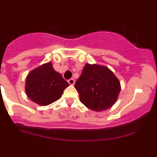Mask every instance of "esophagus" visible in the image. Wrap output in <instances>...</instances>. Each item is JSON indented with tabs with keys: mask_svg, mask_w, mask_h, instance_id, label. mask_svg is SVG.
<instances>
[{
	"mask_svg": "<svg viewBox=\"0 0 157 157\" xmlns=\"http://www.w3.org/2000/svg\"><path fill=\"white\" fill-rule=\"evenodd\" d=\"M68 83H69L70 85H74L75 83V80H74V79L71 78L70 80H68Z\"/></svg>",
	"mask_w": 157,
	"mask_h": 157,
	"instance_id": "1",
	"label": "esophagus"
}]
</instances>
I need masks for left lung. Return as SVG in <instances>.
Segmentation results:
<instances>
[{"instance_id": "1", "label": "left lung", "mask_w": 157, "mask_h": 157, "mask_svg": "<svg viewBox=\"0 0 157 157\" xmlns=\"http://www.w3.org/2000/svg\"><path fill=\"white\" fill-rule=\"evenodd\" d=\"M74 87L85 106L96 112L106 110L117 102L121 82L110 69L100 64L86 63Z\"/></svg>"}]
</instances>
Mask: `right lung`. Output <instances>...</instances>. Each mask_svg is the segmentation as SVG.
Instances as JSON below:
<instances>
[{
	"mask_svg": "<svg viewBox=\"0 0 157 157\" xmlns=\"http://www.w3.org/2000/svg\"><path fill=\"white\" fill-rule=\"evenodd\" d=\"M69 83L53 67L52 62L43 63L29 72L25 92L30 100L40 106H48L61 97Z\"/></svg>",
	"mask_w": 157,
	"mask_h": 157,
	"instance_id": "obj_1",
	"label": "right lung"
}]
</instances>
